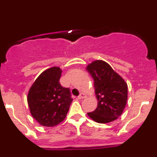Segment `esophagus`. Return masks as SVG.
<instances>
[{"instance_id":"34e87169","label":"esophagus","mask_w":157,"mask_h":157,"mask_svg":"<svg viewBox=\"0 0 157 157\" xmlns=\"http://www.w3.org/2000/svg\"><path fill=\"white\" fill-rule=\"evenodd\" d=\"M86 98V96L85 95V94H80L79 96H78V99H79V100H81V99H84V98Z\"/></svg>"}]
</instances>
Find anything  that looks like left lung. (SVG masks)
<instances>
[{"label": "left lung", "instance_id": "obj_1", "mask_svg": "<svg viewBox=\"0 0 157 157\" xmlns=\"http://www.w3.org/2000/svg\"><path fill=\"white\" fill-rule=\"evenodd\" d=\"M94 81L98 108L87 114L99 123H110L120 117L127 101L125 81L103 60H96L86 67Z\"/></svg>", "mask_w": 157, "mask_h": 157}]
</instances>
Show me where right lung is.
I'll list each match as a JSON object with an SVG mask.
<instances>
[{
    "label": "right lung",
    "mask_w": 157,
    "mask_h": 157,
    "mask_svg": "<svg viewBox=\"0 0 157 157\" xmlns=\"http://www.w3.org/2000/svg\"><path fill=\"white\" fill-rule=\"evenodd\" d=\"M59 67L43 71L30 89L27 101L32 116L45 127H54L65 119L71 104L70 89L62 86Z\"/></svg>",
    "instance_id": "add662e5"
}]
</instances>
